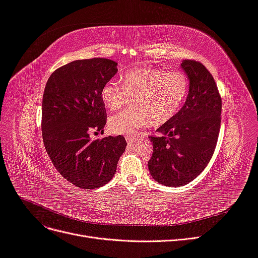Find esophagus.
<instances>
[{
  "mask_svg": "<svg viewBox=\"0 0 258 258\" xmlns=\"http://www.w3.org/2000/svg\"><path fill=\"white\" fill-rule=\"evenodd\" d=\"M126 141H127L128 144H134L135 138H132V137H126Z\"/></svg>",
  "mask_w": 258,
  "mask_h": 258,
  "instance_id": "1",
  "label": "esophagus"
}]
</instances>
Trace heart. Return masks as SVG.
Masks as SVG:
<instances>
[{
    "label": "heart",
    "mask_w": 258,
    "mask_h": 258,
    "mask_svg": "<svg viewBox=\"0 0 258 258\" xmlns=\"http://www.w3.org/2000/svg\"><path fill=\"white\" fill-rule=\"evenodd\" d=\"M188 92L187 76L179 71L157 68L131 70L121 76V85L108 81L100 92L108 111L118 110L131 99V106L107 120L114 135H135L148 122L159 126L170 120L183 105Z\"/></svg>",
    "instance_id": "heart-1"
}]
</instances>
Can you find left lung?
Returning a JSON list of instances; mask_svg holds the SVG:
<instances>
[{"instance_id":"obj_1","label":"left lung","mask_w":258,"mask_h":258,"mask_svg":"<svg viewBox=\"0 0 258 258\" xmlns=\"http://www.w3.org/2000/svg\"><path fill=\"white\" fill-rule=\"evenodd\" d=\"M189 80L185 104L150 137L148 169L156 182L169 187L188 184L212 158L221 128L222 98L213 76L195 60H183Z\"/></svg>"}]
</instances>
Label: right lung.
Masks as SVG:
<instances>
[{
    "label": "right lung",
    "instance_id": "right-lung-1",
    "mask_svg": "<svg viewBox=\"0 0 258 258\" xmlns=\"http://www.w3.org/2000/svg\"><path fill=\"white\" fill-rule=\"evenodd\" d=\"M117 62L105 58L75 60L57 69L46 83L42 136L52 165L67 181L84 189L105 185L126 150L122 136L92 141L91 131L106 123L100 92L117 73Z\"/></svg>",
    "mask_w": 258,
    "mask_h": 258
}]
</instances>
